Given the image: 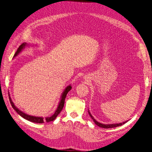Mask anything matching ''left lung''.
I'll use <instances>...</instances> for the list:
<instances>
[{
    "instance_id": "1",
    "label": "left lung",
    "mask_w": 152,
    "mask_h": 152,
    "mask_svg": "<svg viewBox=\"0 0 152 152\" xmlns=\"http://www.w3.org/2000/svg\"><path fill=\"white\" fill-rule=\"evenodd\" d=\"M88 112H89V114L90 115V116L91 117V118L93 119L94 122L95 123V124L97 125L98 126L100 127H103V128H105V129H108V128H113V127H118V126H122L123 124H124L126 123H127L128 121H124L123 123H115V124H102V123H100L99 122H98L97 121L95 120V119L93 117V116L91 115V113H90V111L88 109Z\"/></svg>"
}]
</instances>
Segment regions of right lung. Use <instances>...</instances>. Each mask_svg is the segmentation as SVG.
<instances>
[{
    "mask_svg": "<svg viewBox=\"0 0 152 152\" xmlns=\"http://www.w3.org/2000/svg\"><path fill=\"white\" fill-rule=\"evenodd\" d=\"M36 46V45H29V44H27L26 42H24L19 47L18 49H17V51L16 52L15 54L13 56V58L16 57L17 56H18V55H19V53H20L24 49H25L26 47H29V46ZM72 87L71 86V84L67 86V87H66V88L65 89V90L63 91V92H62L61 95V97H60V102L58 103V107L56 109L55 111L54 112V113L50 116H47L45 118H43L41 116H33V115H28L27 113L23 112L21 110H20L19 108H18L17 107H16L14 104V103L13 102L11 97H10V93L9 92V100L11 103V105L13 107V108L17 111V113L20 115L22 118H25L26 120L31 121V122H33V123H44L45 121V122H50L56 119L57 116L60 114V113L61 112V111L62 110L63 107H64V103H65V98L66 97V95L68 93V92L71 89Z\"/></svg>",
    "mask_w": 152,
    "mask_h": 152,
    "instance_id": "add662e5",
    "label": "right lung"
}]
</instances>
